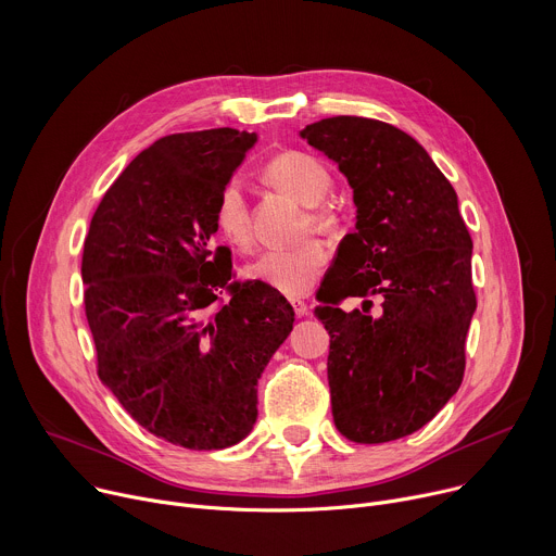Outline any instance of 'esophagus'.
I'll return each mask as SVG.
<instances>
[{
    "instance_id": "1",
    "label": "esophagus",
    "mask_w": 556,
    "mask_h": 556,
    "mask_svg": "<svg viewBox=\"0 0 556 556\" xmlns=\"http://www.w3.org/2000/svg\"><path fill=\"white\" fill-rule=\"evenodd\" d=\"M292 307H294V314L296 316H307V303L305 301H301V299H292Z\"/></svg>"
}]
</instances>
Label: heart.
<instances>
[{
  "label": "heart",
  "mask_w": 556,
  "mask_h": 556,
  "mask_svg": "<svg viewBox=\"0 0 556 556\" xmlns=\"http://www.w3.org/2000/svg\"><path fill=\"white\" fill-rule=\"evenodd\" d=\"M264 178L279 191L292 195L305 206H312L307 219L316 228L332 224V215L324 208H316L332 189L328 169L316 157L299 151L281 153L266 165ZM215 226L226 242L237 249H249L253 242V217L242 185L228 180L215 204ZM328 264V249L316 237L299 242L288 249H270L253 260L244 275L288 296H301L321 279Z\"/></svg>",
  "instance_id": "heart-1"
}]
</instances>
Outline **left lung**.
Segmentation results:
<instances>
[{"label": "left lung", "instance_id": "8db88e82", "mask_svg": "<svg viewBox=\"0 0 556 556\" xmlns=\"http://www.w3.org/2000/svg\"><path fill=\"white\" fill-rule=\"evenodd\" d=\"M301 138L339 165L356 206V230L343 237L314 309L330 334L334 425L358 444L412 435L459 389L478 307L457 193L425 147L393 125L334 116ZM348 295H363L364 309L341 311ZM369 295L381 299L376 315Z\"/></svg>", "mask_w": 556, "mask_h": 556}]
</instances>
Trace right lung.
Wrapping results in <instances>:
<instances>
[{
	"label": "right lung",
	"instance_id": "1",
	"mask_svg": "<svg viewBox=\"0 0 556 556\" xmlns=\"http://www.w3.org/2000/svg\"><path fill=\"white\" fill-rule=\"evenodd\" d=\"M257 134H172L140 151L103 195L81 277L99 378L149 433L193 451L242 442L257 380L294 309L277 290L230 283L213 249L215 204ZM222 287L231 301L215 306Z\"/></svg>",
	"mask_w": 556,
	"mask_h": 556
}]
</instances>
